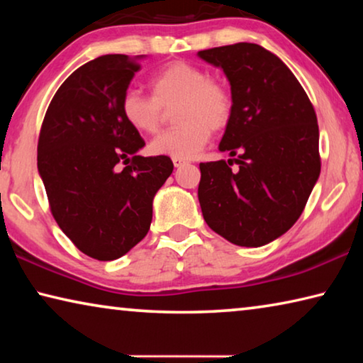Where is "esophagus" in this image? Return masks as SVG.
<instances>
[{"label":"esophagus","mask_w":363,"mask_h":363,"mask_svg":"<svg viewBox=\"0 0 363 363\" xmlns=\"http://www.w3.org/2000/svg\"><path fill=\"white\" fill-rule=\"evenodd\" d=\"M173 163H174L176 168H181V167H184V164H186L187 162H186V160H181V158H173Z\"/></svg>","instance_id":"obj_1"}]
</instances>
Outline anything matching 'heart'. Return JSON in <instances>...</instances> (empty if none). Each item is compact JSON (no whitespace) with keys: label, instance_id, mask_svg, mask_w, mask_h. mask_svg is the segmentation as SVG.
Instances as JSON below:
<instances>
[{"label":"heart","instance_id":"b5f03b06","mask_svg":"<svg viewBox=\"0 0 363 363\" xmlns=\"http://www.w3.org/2000/svg\"><path fill=\"white\" fill-rule=\"evenodd\" d=\"M152 96L136 89L123 93L120 110L125 121L143 134L160 130L164 110L177 102L171 128L150 143L155 155L190 160L199 155L210 140L211 131L225 130L233 116L235 99L232 89L218 78L208 77L199 65L174 60L162 67L149 82Z\"/></svg>","mask_w":363,"mask_h":363}]
</instances>
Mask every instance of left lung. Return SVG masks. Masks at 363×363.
Returning <instances> with one entry per match:
<instances>
[{
  "mask_svg": "<svg viewBox=\"0 0 363 363\" xmlns=\"http://www.w3.org/2000/svg\"><path fill=\"white\" fill-rule=\"evenodd\" d=\"M199 56L224 70L235 99L220 152L200 163L199 200L206 224L238 247H262L296 223L320 174L314 106L291 70L255 43Z\"/></svg>",
  "mask_w": 363,
  "mask_h": 363,
  "instance_id": "left-lung-1",
  "label": "left lung"
}]
</instances>
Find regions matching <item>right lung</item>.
Listing matches in <instances>:
<instances>
[{
  "instance_id": "1",
  "label": "right lung",
  "mask_w": 363,
  "mask_h": 363,
  "mask_svg": "<svg viewBox=\"0 0 363 363\" xmlns=\"http://www.w3.org/2000/svg\"><path fill=\"white\" fill-rule=\"evenodd\" d=\"M139 69L125 54L79 67L54 94L38 138L52 216L97 261L118 259L147 235L153 196L174 168L167 155H138L144 139L121 115V96Z\"/></svg>"
}]
</instances>
